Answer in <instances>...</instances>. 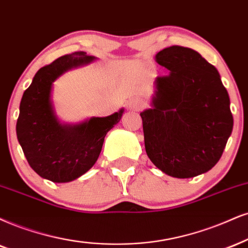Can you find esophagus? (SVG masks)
Listing matches in <instances>:
<instances>
[{
    "label": "esophagus",
    "instance_id": "esophagus-1",
    "mask_svg": "<svg viewBox=\"0 0 248 248\" xmlns=\"http://www.w3.org/2000/svg\"><path fill=\"white\" fill-rule=\"evenodd\" d=\"M145 106V102L139 97H132V99L127 101V108L130 110H140Z\"/></svg>",
    "mask_w": 248,
    "mask_h": 248
}]
</instances>
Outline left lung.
Masks as SVG:
<instances>
[{
    "mask_svg": "<svg viewBox=\"0 0 248 248\" xmlns=\"http://www.w3.org/2000/svg\"><path fill=\"white\" fill-rule=\"evenodd\" d=\"M169 70L154 81L151 108L140 112L145 148L162 172L192 178L221 158L233 127L221 76L198 51L172 46L155 55Z\"/></svg>",
    "mask_w": 248,
    "mask_h": 248,
    "instance_id": "8db88e82",
    "label": "left lung"
}]
</instances>
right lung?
<instances>
[{"instance_id":"add662e5","label":"right lung","mask_w":248,"mask_h":248,"mask_svg":"<svg viewBox=\"0 0 248 248\" xmlns=\"http://www.w3.org/2000/svg\"><path fill=\"white\" fill-rule=\"evenodd\" d=\"M95 60L85 51L64 55L40 69L21 97L17 139L31 168L50 182L69 183L86 173L99 157L106 134L123 116L122 108L107 117L69 124L56 115L51 99L54 81Z\"/></svg>"}]
</instances>
